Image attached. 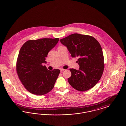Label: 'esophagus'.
I'll return each instance as SVG.
<instances>
[{"label": "esophagus", "mask_w": 126, "mask_h": 126, "mask_svg": "<svg viewBox=\"0 0 126 126\" xmlns=\"http://www.w3.org/2000/svg\"><path fill=\"white\" fill-rule=\"evenodd\" d=\"M60 71H61V72H63V71H64V70H65V69H63V68H61V69H60Z\"/></svg>", "instance_id": "esophagus-1"}]
</instances>
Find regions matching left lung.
Returning a JSON list of instances; mask_svg holds the SVG:
<instances>
[{
  "label": "left lung",
  "instance_id": "1",
  "mask_svg": "<svg viewBox=\"0 0 126 126\" xmlns=\"http://www.w3.org/2000/svg\"><path fill=\"white\" fill-rule=\"evenodd\" d=\"M66 46L72 57H78L79 69L70 68L71 76L68 79L74 89L85 91L94 87L101 79L104 69L101 47L94 37L75 33L60 40Z\"/></svg>",
  "mask_w": 126,
  "mask_h": 126
}]
</instances>
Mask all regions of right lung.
<instances>
[{"instance_id":"1","label":"right lung","mask_w":126,"mask_h":126,"mask_svg":"<svg viewBox=\"0 0 126 126\" xmlns=\"http://www.w3.org/2000/svg\"><path fill=\"white\" fill-rule=\"evenodd\" d=\"M59 38L29 40L23 45L16 63V71L22 84L30 93L41 96L52 90L60 72L49 70L42 63Z\"/></svg>"}]
</instances>
